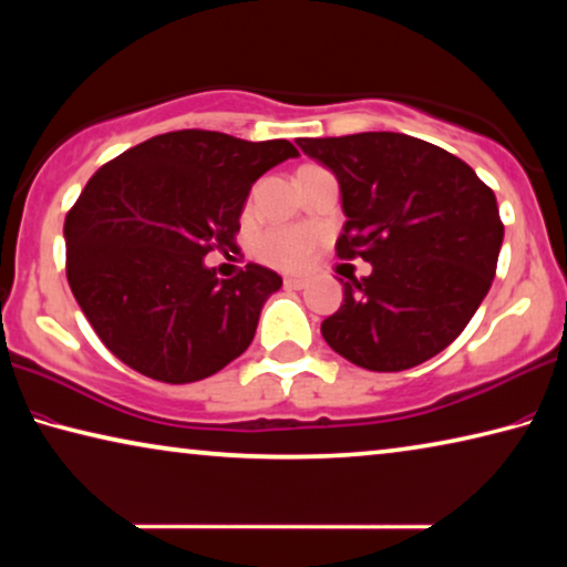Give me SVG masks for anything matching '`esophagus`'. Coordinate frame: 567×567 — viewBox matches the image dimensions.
Listing matches in <instances>:
<instances>
[{"label": "esophagus", "mask_w": 567, "mask_h": 567, "mask_svg": "<svg viewBox=\"0 0 567 567\" xmlns=\"http://www.w3.org/2000/svg\"><path fill=\"white\" fill-rule=\"evenodd\" d=\"M305 285H308V280H305V277H285L287 290H302Z\"/></svg>", "instance_id": "1"}]
</instances>
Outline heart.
<instances>
[{"instance_id":"b5f03b06","label":"heart","mask_w":567,"mask_h":567,"mask_svg":"<svg viewBox=\"0 0 567 567\" xmlns=\"http://www.w3.org/2000/svg\"><path fill=\"white\" fill-rule=\"evenodd\" d=\"M316 237L305 227H277L257 241V257L280 269H300L308 262Z\"/></svg>"}]
</instances>
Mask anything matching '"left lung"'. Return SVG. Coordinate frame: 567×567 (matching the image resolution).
I'll use <instances>...</instances> for the list:
<instances>
[{
  "label": "left lung",
  "instance_id": "1",
  "mask_svg": "<svg viewBox=\"0 0 567 567\" xmlns=\"http://www.w3.org/2000/svg\"><path fill=\"white\" fill-rule=\"evenodd\" d=\"M343 202L338 257L373 272L343 282L326 343L368 371H406L452 343L489 292L505 237L494 192L462 158L403 133L298 138Z\"/></svg>",
  "mask_w": 567,
  "mask_h": 567
}]
</instances>
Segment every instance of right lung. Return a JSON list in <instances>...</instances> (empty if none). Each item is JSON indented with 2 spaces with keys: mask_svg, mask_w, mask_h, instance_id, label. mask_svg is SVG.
I'll list each match as a JSON object with an SVG mask.
<instances>
[{
  "mask_svg": "<svg viewBox=\"0 0 567 567\" xmlns=\"http://www.w3.org/2000/svg\"><path fill=\"white\" fill-rule=\"evenodd\" d=\"M295 156L285 138L174 131L95 171L65 219L68 282L118 361L194 383L245 353L282 277L247 265L219 280L204 257L237 247L251 184Z\"/></svg>",
  "mask_w": 567,
  "mask_h": 567,
  "instance_id": "1",
  "label": "right lung"
}]
</instances>
